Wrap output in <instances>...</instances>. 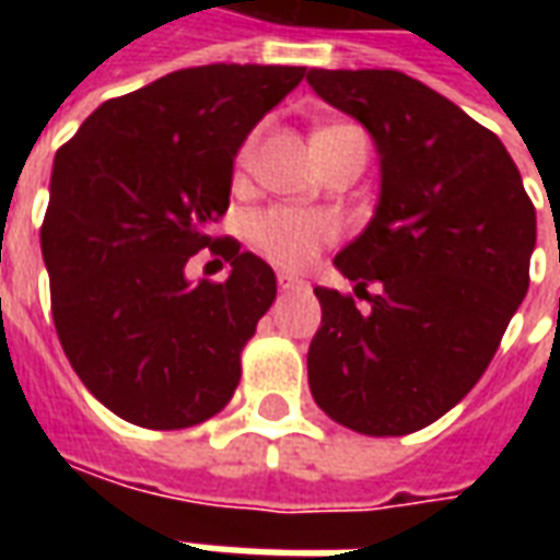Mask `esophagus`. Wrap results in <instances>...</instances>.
Instances as JSON below:
<instances>
[{
    "label": "esophagus",
    "instance_id": "obj_1",
    "mask_svg": "<svg viewBox=\"0 0 560 560\" xmlns=\"http://www.w3.org/2000/svg\"><path fill=\"white\" fill-rule=\"evenodd\" d=\"M279 288L281 291H300L305 288V279H296L291 272H279Z\"/></svg>",
    "mask_w": 560,
    "mask_h": 560
}]
</instances>
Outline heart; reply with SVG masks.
Masks as SVG:
<instances>
[{
    "label": "heart",
    "instance_id": "heart-1",
    "mask_svg": "<svg viewBox=\"0 0 560 560\" xmlns=\"http://www.w3.org/2000/svg\"><path fill=\"white\" fill-rule=\"evenodd\" d=\"M252 147L243 149L240 159H248ZM336 236V221L324 212L291 207H269L248 219V240L260 255L284 269L308 267L320 245Z\"/></svg>",
    "mask_w": 560,
    "mask_h": 560
}]
</instances>
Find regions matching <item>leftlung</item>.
Returning a JSON list of instances; mask_svg holds the SVG:
<instances>
[{
	"instance_id": "obj_1",
	"label": "left lung",
	"mask_w": 560,
	"mask_h": 560,
	"mask_svg": "<svg viewBox=\"0 0 560 560\" xmlns=\"http://www.w3.org/2000/svg\"><path fill=\"white\" fill-rule=\"evenodd\" d=\"M305 80L369 131L381 167L372 219L332 257L369 308L315 288L308 387L353 432L411 434L492 363L528 293L537 212L504 143L420 80L389 68H312Z\"/></svg>"
}]
</instances>
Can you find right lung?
I'll return each instance as SVG.
<instances>
[{"instance_id": "1", "label": "right lung", "mask_w": 560, "mask_h": 560, "mask_svg": "<svg viewBox=\"0 0 560 560\" xmlns=\"http://www.w3.org/2000/svg\"><path fill=\"white\" fill-rule=\"evenodd\" d=\"M303 66H197L104 102L56 152L42 255L68 363L116 417L188 429L231 401L240 353L276 300L267 260L212 240L233 159ZM209 244L229 279L194 284Z\"/></svg>"}]
</instances>
